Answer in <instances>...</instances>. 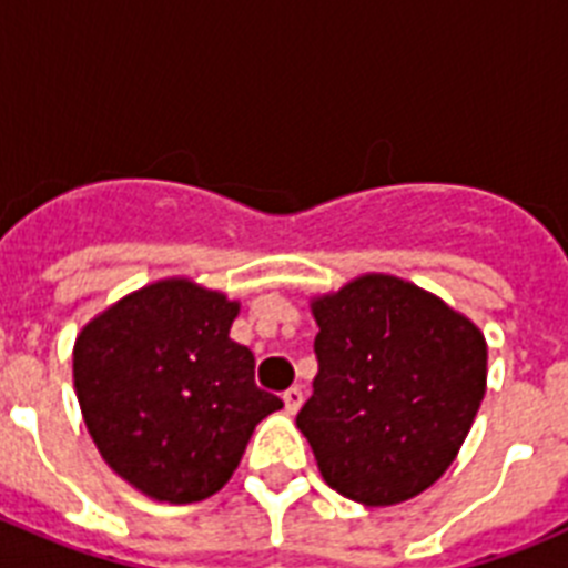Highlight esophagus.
Here are the masks:
<instances>
[{
  "instance_id": "34e87169",
  "label": "esophagus",
  "mask_w": 568,
  "mask_h": 568,
  "mask_svg": "<svg viewBox=\"0 0 568 568\" xmlns=\"http://www.w3.org/2000/svg\"><path fill=\"white\" fill-rule=\"evenodd\" d=\"M301 404H304V389H301V386H293V389H287V393H284V406H287L290 415L298 413Z\"/></svg>"
}]
</instances>
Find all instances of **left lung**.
<instances>
[{
    "label": "left lung",
    "instance_id": "left-lung-1",
    "mask_svg": "<svg viewBox=\"0 0 568 568\" xmlns=\"http://www.w3.org/2000/svg\"><path fill=\"white\" fill-rule=\"evenodd\" d=\"M318 375L298 429L321 478L364 506L426 491L458 458L486 395V338L413 281L364 273L313 295Z\"/></svg>",
    "mask_w": 568,
    "mask_h": 568
}]
</instances>
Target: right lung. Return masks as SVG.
Here are the masks:
<instances>
[{
  "instance_id": "right-lung-1",
  "label": "right lung",
  "mask_w": 568,
  "mask_h": 568,
  "mask_svg": "<svg viewBox=\"0 0 568 568\" xmlns=\"http://www.w3.org/2000/svg\"><path fill=\"white\" fill-rule=\"evenodd\" d=\"M241 304L184 275L133 290L88 321L73 386L104 464L159 504H195L233 478L281 398L230 338Z\"/></svg>"
}]
</instances>
